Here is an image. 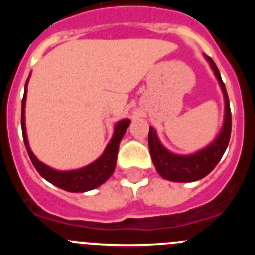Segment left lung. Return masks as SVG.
<instances>
[{
    "label": "left lung",
    "mask_w": 255,
    "mask_h": 255,
    "mask_svg": "<svg viewBox=\"0 0 255 255\" xmlns=\"http://www.w3.org/2000/svg\"><path fill=\"white\" fill-rule=\"evenodd\" d=\"M204 58L208 61L209 66L215 74L216 79L218 80L221 91L224 94V124H222V128H221L217 136L207 147L191 153V154H176V153H172L167 148L163 147V144L158 139V135H157L155 130L152 126H149L148 145H149L150 157H152L155 170L163 179L173 182H193L206 177L221 161L230 141L231 111H230L226 88H225L220 71H218L213 60L207 55H204Z\"/></svg>",
    "instance_id": "1"
}]
</instances>
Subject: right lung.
<instances>
[{"instance_id": "1", "label": "right lung", "mask_w": 255, "mask_h": 255, "mask_svg": "<svg viewBox=\"0 0 255 255\" xmlns=\"http://www.w3.org/2000/svg\"><path fill=\"white\" fill-rule=\"evenodd\" d=\"M30 78V75H29ZM29 78L25 83V89H24V97H22L21 102V130H22V139L24 144L28 150V154L30 157L31 163L34 164L35 170L39 172V175L47 181L53 184L57 188L64 189L66 191L71 193H84V191L93 190L98 188L110 179L112 173H114L115 167H116V159L117 152H119V145H120L121 139L124 138L126 130L130 125V119H123L119 123H116L114 128V135H112L111 140L107 144L105 152L102 153L100 158L89 163L88 166H84L82 168H76V170L69 171H60L55 168L49 167L43 162L34 155L29 147L28 135H26L25 128V103H26V92H28V82Z\"/></svg>"}]
</instances>
